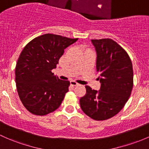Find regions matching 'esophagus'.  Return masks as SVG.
Wrapping results in <instances>:
<instances>
[{
	"label": "esophagus",
	"instance_id": "esophagus-1",
	"mask_svg": "<svg viewBox=\"0 0 149 149\" xmlns=\"http://www.w3.org/2000/svg\"><path fill=\"white\" fill-rule=\"evenodd\" d=\"M70 86H76L79 85L77 83H76L75 81H70Z\"/></svg>",
	"mask_w": 149,
	"mask_h": 149
}]
</instances>
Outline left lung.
I'll use <instances>...</instances> for the list:
<instances>
[{
	"mask_svg": "<svg viewBox=\"0 0 149 149\" xmlns=\"http://www.w3.org/2000/svg\"><path fill=\"white\" fill-rule=\"evenodd\" d=\"M96 52L98 91L86 86L80 98L82 111L96 120L111 118L121 110L131 95L134 85L133 65L127 53L112 39L91 40Z\"/></svg>",
	"mask_w": 149,
	"mask_h": 149,
	"instance_id": "8db88e82",
	"label": "left lung"
}]
</instances>
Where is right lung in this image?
I'll return each mask as SVG.
<instances>
[{
	"label": "right lung",
	"mask_w": 149,
	"mask_h": 149,
	"mask_svg": "<svg viewBox=\"0 0 149 149\" xmlns=\"http://www.w3.org/2000/svg\"><path fill=\"white\" fill-rule=\"evenodd\" d=\"M77 40L47 33L30 41L22 51L15 66V83L21 102L31 113L44 116L61 106L70 82L61 81L51 70L64 49Z\"/></svg>",
	"instance_id": "right-lung-1"
}]
</instances>
